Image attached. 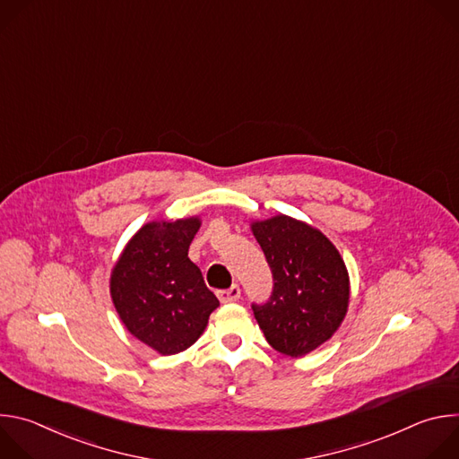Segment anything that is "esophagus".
Instances as JSON below:
<instances>
[{"instance_id":"34e87169","label":"esophagus","mask_w":459,"mask_h":459,"mask_svg":"<svg viewBox=\"0 0 459 459\" xmlns=\"http://www.w3.org/2000/svg\"><path fill=\"white\" fill-rule=\"evenodd\" d=\"M241 296V290L238 285H232L230 289L227 290H218V298L221 303H232V301H238Z\"/></svg>"}]
</instances>
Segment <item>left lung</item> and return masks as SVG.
Wrapping results in <instances>:
<instances>
[{"instance_id": "1", "label": "left lung", "mask_w": 459, "mask_h": 459, "mask_svg": "<svg viewBox=\"0 0 459 459\" xmlns=\"http://www.w3.org/2000/svg\"><path fill=\"white\" fill-rule=\"evenodd\" d=\"M250 230L274 276L271 301L252 305L254 317L273 349L301 358L329 342L347 316L345 261L319 229L285 214L250 221Z\"/></svg>"}]
</instances>
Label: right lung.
<instances>
[{
    "label": "right lung",
    "instance_id": "1",
    "mask_svg": "<svg viewBox=\"0 0 459 459\" xmlns=\"http://www.w3.org/2000/svg\"><path fill=\"white\" fill-rule=\"evenodd\" d=\"M198 216L149 221L121 250L110 273L114 308L136 340L161 356L198 342L220 307L202 271L188 259Z\"/></svg>",
    "mask_w": 459,
    "mask_h": 459
}]
</instances>
